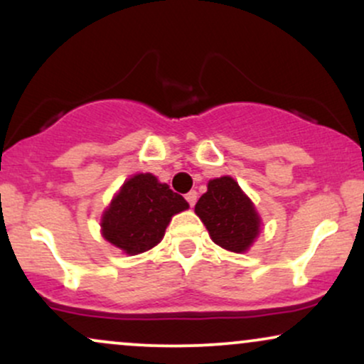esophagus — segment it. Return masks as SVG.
<instances>
[{"mask_svg":"<svg viewBox=\"0 0 364 364\" xmlns=\"http://www.w3.org/2000/svg\"><path fill=\"white\" fill-rule=\"evenodd\" d=\"M196 198H198V193H196L195 190L188 191V193H186V202L190 203V207H193V205H195V203H196Z\"/></svg>","mask_w":364,"mask_h":364,"instance_id":"obj_1","label":"esophagus"}]
</instances>
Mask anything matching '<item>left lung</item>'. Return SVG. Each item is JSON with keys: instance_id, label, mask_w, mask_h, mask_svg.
Returning a JSON list of instances; mask_svg holds the SVG:
<instances>
[{"instance_id": "left-lung-1", "label": "left lung", "mask_w": 364, "mask_h": 364, "mask_svg": "<svg viewBox=\"0 0 364 364\" xmlns=\"http://www.w3.org/2000/svg\"><path fill=\"white\" fill-rule=\"evenodd\" d=\"M195 212L212 241L229 252H246L260 231V217L252 200L229 176L208 181L207 193L200 196Z\"/></svg>"}]
</instances>
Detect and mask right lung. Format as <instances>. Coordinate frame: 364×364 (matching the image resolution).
Here are the masks:
<instances>
[{
	"instance_id": "obj_1",
	"label": "right lung",
	"mask_w": 364,
	"mask_h": 364,
	"mask_svg": "<svg viewBox=\"0 0 364 364\" xmlns=\"http://www.w3.org/2000/svg\"><path fill=\"white\" fill-rule=\"evenodd\" d=\"M188 202L152 174H136L121 186L102 215V235L128 255L154 248L164 236L171 217Z\"/></svg>"
}]
</instances>
